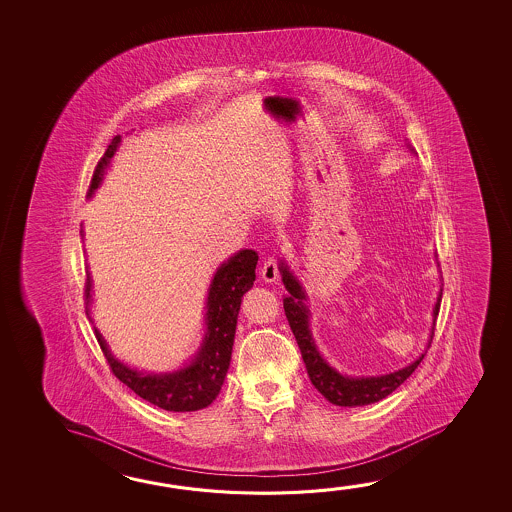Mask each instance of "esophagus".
I'll return each instance as SVG.
<instances>
[{
    "label": "esophagus",
    "instance_id": "esophagus-1",
    "mask_svg": "<svg viewBox=\"0 0 512 512\" xmlns=\"http://www.w3.org/2000/svg\"><path fill=\"white\" fill-rule=\"evenodd\" d=\"M260 278L264 280V282H275L278 278V262L275 257H268V259L264 260V264L260 266Z\"/></svg>",
    "mask_w": 512,
    "mask_h": 512
}]
</instances>
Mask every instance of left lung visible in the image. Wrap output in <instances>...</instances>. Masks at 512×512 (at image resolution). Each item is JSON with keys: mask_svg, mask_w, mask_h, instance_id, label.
<instances>
[{"mask_svg": "<svg viewBox=\"0 0 512 512\" xmlns=\"http://www.w3.org/2000/svg\"><path fill=\"white\" fill-rule=\"evenodd\" d=\"M280 273H282L285 289L289 293V296L284 298L285 316L289 321V327L293 330L296 343L300 346L312 386L316 387L328 402L339 407H361V405L380 402L386 398L387 394L393 393L394 389L402 386L403 382L414 373V369L418 368L419 362L423 361L425 353H421V357L409 366L380 377H346L337 373L336 369L330 368L325 359L319 355L310 334L309 309L303 303L305 291L302 285L284 262H280ZM439 305H441V294L434 307V318L439 312Z\"/></svg>", "mask_w": 512, "mask_h": 512, "instance_id": "obj_1", "label": "left lung"}]
</instances>
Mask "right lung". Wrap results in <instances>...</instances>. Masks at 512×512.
<instances>
[{"instance_id": "right-lung-1", "label": "right lung", "mask_w": 512, "mask_h": 512, "mask_svg": "<svg viewBox=\"0 0 512 512\" xmlns=\"http://www.w3.org/2000/svg\"><path fill=\"white\" fill-rule=\"evenodd\" d=\"M121 135L110 141L109 148L103 153L98 166L94 169L89 194H93L103 180V173L110 159L118 150ZM259 255L253 250H241L234 257L221 264L209 287L207 296V314L205 325L207 334L203 337L202 348L196 353L193 362L173 373H143L128 368L123 362L114 359L107 348L105 339L96 328V339L101 352L109 362L110 371L125 386L130 387L137 396L146 402L157 405L164 411L191 412L200 411L216 400L223 380L227 377L232 346H234L237 314L241 309L243 294L250 289L255 280V266ZM91 277L85 282L87 305L91 302ZM89 312V309H87Z\"/></svg>"}]
</instances>
